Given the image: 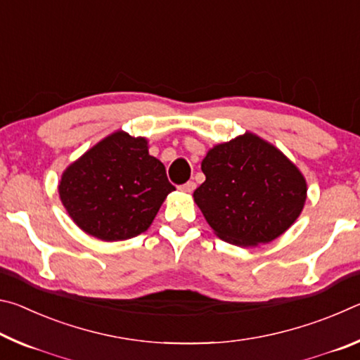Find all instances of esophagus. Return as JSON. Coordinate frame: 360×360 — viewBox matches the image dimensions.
<instances>
[{
  "mask_svg": "<svg viewBox=\"0 0 360 360\" xmlns=\"http://www.w3.org/2000/svg\"><path fill=\"white\" fill-rule=\"evenodd\" d=\"M193 188H195V182L193 181H188V182H186V184L179 186V191L181 192H186V193H192Z\"/></svg>",
  "mask_w": 360,
  "mask_h": 360,
  "instance_id": "1",
  "label": "esophagus"
}]
</instances>
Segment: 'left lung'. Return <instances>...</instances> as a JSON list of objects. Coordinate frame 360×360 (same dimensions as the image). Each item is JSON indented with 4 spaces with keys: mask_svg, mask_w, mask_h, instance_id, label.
Returning a JSON list of instances; mask_svg holds the SVG:
<instances>
[{
    "mask_svg": "<svg viewBox=\"0 0 360 360\" xmlns=\"http://www.w3.org/2000/svg\"><path fill=\"white\" fill-rule=\"evenodd\" d=\"M206 181L193 200L219 238L249 248L270 243L297 221L307 181L275 146L245 133L208 150Z\"/></svg>",
    "mask_w": 360,
    "mask_h": 360,
    "instance_id": "obj_1",
    "label": "left lung"
}]
</instances>
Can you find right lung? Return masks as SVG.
Listing matches in <instances>:
<instances>
[{"instance_id":"1","label":"right lung","mask_w":360,"mask_h":360,"mask_svg":"<svg viewBox=\"0 0 360 360\" xmlns=\"http://www.w3.org/2000/svg\"><path fill=\"white\" fill-rule=\"evenodd\" d=\"M174 186L149 155L148 139L115 131L65 169L60 200L85 233L103 241L129 240L149 229Z\"/></svg>"}]
</instances>
